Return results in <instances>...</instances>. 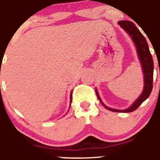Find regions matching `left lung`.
<instances>
[{
    "label": "left lung",
    "mask_w": 160,
    "mask_h": 160,
    "mask_svg": "<svg viewBox=\"0 0 160 160\" xmlns=\"http://www.w3.org/2000/svg\"><path fill=\"white\" fill-rule=\"evenodd\" d=\"M118 24L132 37V39L133 40L134 43H135V46L137 48V53H138V58H139V60L141 62L142 72L143 74H144V88H143V91L142 94L140 95L139 98L134 102V104L130 108L125 109V110H117V109H113L107 107L100 98L97 90L96 94L99 101L103 104V106L108 110L114 111V112L128 113L136 110L141 105L142 103L146 101L149 97L152 90L154 64H153V59L152 57L151 53H150L149 46H148L146 39L143 36L142 34L140 32V31L137 28V27H135V24L133 22H129V21H120Z\"/></svg>",
    "instance_id": "left-lung-1"
}]
</instances>
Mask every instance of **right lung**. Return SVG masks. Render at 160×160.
<instances>
[{
    "label": "right lung",
    "instance_id": "1",
    "mask_svg": "<svg viewBox=\"0 0 160 160\" xmlns=\"http://www.w3.org/2000/svg\"><path fill=\"white\" fill-rule=\"evenodd\" d=\"M71 102H72V92H71V94H70V104Z\"/></svg>",
    "mask_w": 160,
    "mask_h": 160
}]
</instances>
